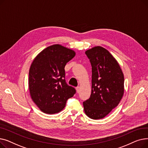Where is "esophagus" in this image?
Returning a JSON list of instances; mask_svg holds the SVG:
<instances>
[{
	"label": "esophagus",
	"mask_w": 148,
	"mask_h": 148,
	"mask_svg": "<svg viewBox=\"0 0 148 148\" xmlns=\"http://www.w3.org/2000/svg\"><path fill=\"white\" fill-rule=\"evenodd\" d=\"M76 90H77V93H79V92H80V87L79 86H77V87H76Z\"/></svg>",
	"instance_id": "esophagus-1"
}]
</instances>
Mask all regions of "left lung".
<instances>
[{"instance_id": "8db88e82", "label": "left lung", "mask_w": 148, "mask_h": 148, "mask_svg": "<svg viewBox=\"0 0 148 148\" xmlns=\"http://www.w3.org/2000/svg\"><path fill=\"white\" fill-rule=\"evenodd\" d=\"M92 66V92L83 103L91 119L104 118L117 106L124 92V77L117 62L108 50L97 46L85 52Z\"/></svg>"}]
</instances>
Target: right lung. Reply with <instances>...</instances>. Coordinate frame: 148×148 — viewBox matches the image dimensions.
I'll return each mask as SVG.
<instances>
[{
  "instance_id": "add662e5",
  "label": "right lung",
  "mask_w": 148,
  "mask_h": 148,
  "mask_svg": "<svg viewBox=\"0 0 148 148\" xmlns=\"http://www.w3.org/2000/svg\"><path fill=\"white\" fill-rule=\"evenodd\" d=\"M75 55L74 51L59 44L48 47L39 53L30 65L29 88L34 102L47 114L63 110L68 99L75 94L66 83L65 66Z\"/></svg>"
}]
</instances>
